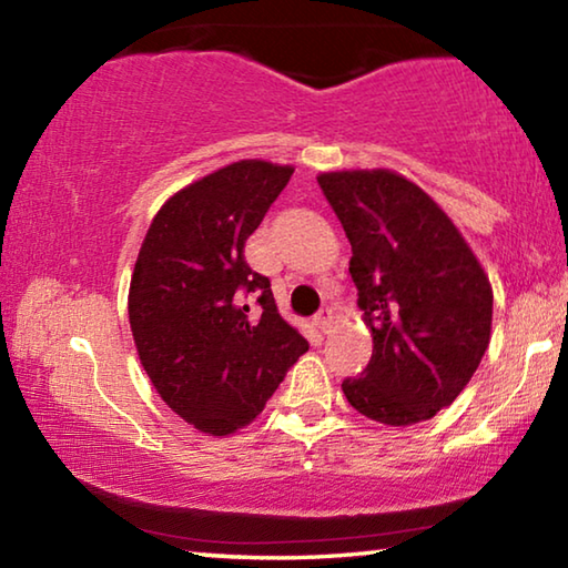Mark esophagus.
Listing matches in <instances>:
<instances>
[{
  "mask_svg": "<svg viewBox=\"0 0 568 568\" xmlns=\"http://www.w3.org/2000/svg\"><path fill=\"white\" fill-rule=\"evenodd\" d=\"M313 323H315V328H318L321 333H328L331 325H333V311H331V307H323L321 313H315Z\"/></svg>",
  "mask_w": 568,
  "mask_h": 568,
  "instance_id": "obj_1",
  "label": "esophagus"
}]
</instances>
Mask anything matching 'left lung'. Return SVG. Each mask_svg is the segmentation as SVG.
Returning a JSON list of instances; mask_svg holds the SVG:
<instances>
[{
	"label": "left lung",
	"instance_id": "obj_1",
	"mask_svg": "<svg viewBox=\"0 0 568 568\" xmlns=\"http://www.w3.org/2000/svg\"><path fill=\"white\" fill-rule=\"evenodd\" d=\"M351 240L373 355L343 393L365 418L410 426L450 406L491 341V283L434 200L390 170L323 172Z\"/></svg>",
	"mask_w": 568,
	"mask_h": 568
}]
</instances>
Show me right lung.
I'll return each mask as SVG.
<instances>
[{
  "instance_id": "1",
  "label": "right lung",
  "mask_w": 568,
  "mask_h": 568,
  "mask_svg": "<svg viewBox=\"0 0 568 568\" xmlns=\"http://www.w3.org/2000/svg\"><path fill=\"white\" fill-rule=\"evenodd\" d=\"M291 175L240 160L192 182L160 207L134 263L128 311L142 368L160 398L210 436L247 426L307 351L277 313L271 281L245 263V240Z\"/></svg>"
}]
</instances>
